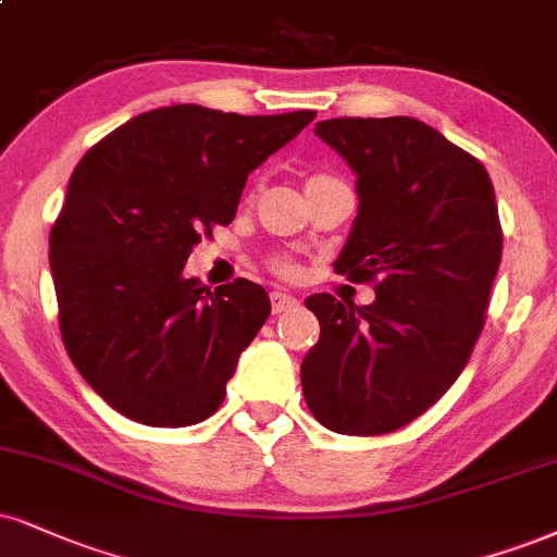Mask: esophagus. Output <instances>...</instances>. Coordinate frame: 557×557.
Here are the masks:
<instances>
[{"label":"esophagus","mask_w":557,"mask_h":557,"mask_svg":"<svg viewBox=\"0 0 557 557\" xmlns=\"http://www.w3.org/2000/svg\"><path fill=\"white\" fill-rule=\"evenodd\" d=\"M270 300H272V311H274V313L290 311V308L298 306V298L287 296V293H283V290H274L272 296H270Z\"/></svg>","instance_id":"34e87169"}]
</instances>
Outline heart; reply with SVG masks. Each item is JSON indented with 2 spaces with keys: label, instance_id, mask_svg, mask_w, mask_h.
Instances as JSON below:
<instances>
[{
  "label": "heart",
  "instance_id": "obj_1",
  "mask_svg": "<svg viewBox=\"0 0 557 557\" xmlns=\"http://www.w3.org/2000/svg\"><path fill=\"white\" fill-rule=\"evenodd\" d=\"M277 270L283 272V274H290V272H293V267L287 264V261H280V264H277Z\"/></svg>",
  "mask_w": 557,
  "mask_h": 557
}]
</instances>
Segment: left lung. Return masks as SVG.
<instances>
[{
	"instance_id": "left-lung-1",
	"label": "left lung",
	"mask_w": 557,
	"mask_h": 557,
	"mask_svg": "<svg viewBox=\"0 0 557 557\" xmlns=\"http://www.w3.org/2000/svg\"><path fill=\"white\" fill-rule=\"evenodd\" d=\"M313 132L358 176L334 272L376 283V300L306 298L321 334L300 363L304 397L334 433H392L444 397L478 343L504 246L495 191L478 158L418 119Z\"/></svg>"
}]
</instances>
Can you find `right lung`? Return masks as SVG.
<instances>
[{
  "label": "right lung",
  "instance_id": "add662e5",
  "mask_svg": "<svg viewBox=\"0 0 557 557\" xmlns=\"http://www.w3.org/2000/svg\"><path fill=\"white\" fill-rule=\"evenodd\" d=\"M313 119L181 103L129 119L79 160L51 227V277L66 352L113 410L184 428L223 405L270 296L251 280L210 290L184 264L236 218L249 173Z\"/></svg>",
  "mask_w": 557,
  "mask_h": 557
}]
</instances>
